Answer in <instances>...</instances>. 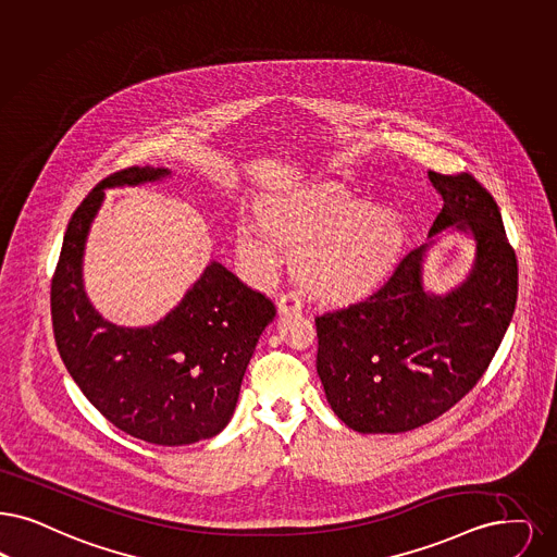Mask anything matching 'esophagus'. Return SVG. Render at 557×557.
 <instances>
[{
    "label": "esophagus",
    "instance_id": "esophagus-1",
    "mask_svg": "<svg viewBox=\"0 0 557 557\" xmlns=\"http://www.w3.org/2000/svg\"><path fill=\"white\" fill-rule=\"evenodd\" d=\"M277 311L280 314H292V312L302 311V298L296 292H284L277 298Z\"/></svg>",
    "mask_w": 557,
    "mask_h": 557
}]
</instances>
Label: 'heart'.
<instances>
[{
	"instance_id": "obj_1",
	"label": "heart",
	"mask_w": 557,
	"mask_h": 557,
	"mask_svg": "<svg viewBox=\"0 0 557 557\" xmlns=\"http://www.w3.org/2000/svg\"><path fill=\"white\" fill-rule=\"evenodd\" d=\"M408 227L387 205L367 202L350 186L323 180L273 197L259 207V220H240L236 246L261 275L271 273L298 246L296 275L327 300H350L377 288L400 261Z\"/></svg>"
}]
</instances>
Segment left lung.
Instances as JSON below:
<instances>
[{"mask_svg":"<svg viewBox=\"0 0 557 557\" xmlns=\"http://www.w3.org/2000/svg\"><path fill=\"white\" fill-rule=\"evenodd\" d=\"M429 180L454 225L474 238V265L445 296L423 288L429 245L410 250L369 298L314 317L317 373L337 419L358 433H404L435 421L479 383L512 321L518 263L490 190L468 172Z\"/></svg>","mask_w":557,"mask_h":557,"instance_id":"8db88e82","label":"left lung"}]
</instances>
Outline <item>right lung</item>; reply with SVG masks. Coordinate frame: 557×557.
Here are the masks:
<instances>
[{"instance_id": "right-lung-1", "label": "right lung", "mask_w": 557, "mask_h": 557, "mask_svg": "<svg viewBox=\"0 0 557 557\" xmlns=\"http://www.w3.org/2000/svg\"><path fill=\"white\" fill-rule=\"evenodd\" d=\"M165 176V168L133 165L101 180L78 205L51 280V321L67 373L113 426L147 444L188 445L230 423L275 307L211 261L153 327H117L92 309L83 288V250L103 190Z\"/></svg>"}]
</instances>
